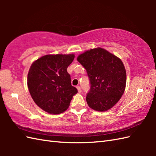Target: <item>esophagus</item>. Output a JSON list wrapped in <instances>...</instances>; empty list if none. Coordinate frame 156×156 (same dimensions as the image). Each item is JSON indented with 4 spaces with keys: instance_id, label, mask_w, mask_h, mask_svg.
<instances>
[{
    "instance_id": "obj_1",
    "label": "esophagus",
    "mask_w": 156,
    "mask_h": 156,
    "mask_svg": "<svg viewBox=\"0 0 156 156\" xmlns=\"http://www.w3.org/2000/svg\"><path fill=\"white\" fill-rule=\"evenodd\" d=\"M76 88H77V90L78 91V92H82V90H81V88L79 87V86H78V87H76Z\"/></svg>"
}]
</instances>
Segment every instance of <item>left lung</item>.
I'll use <instances>...</instances> for the list:
<instances>
[{
	"instance_id": "8db88e82",
	"label": "left lung",
	"mask_w": 156,
	"mask_h": 156,
	"mask_svg": "<svg viewBox=\"0 0 156 156\" xmlns=\"http://www.w3.org/2000/svg\"><path fill=\"white\" fill-rule=\"evenodd\" d=\"M77 60L87 72L90 83L87 104L93 110L107 111L123 94L127 74L120 58L106 49L97 48L79 55Z\"/></svg>"
}]
</instances>
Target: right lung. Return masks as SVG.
<instances>
[{"mask_svg": "<svg viewBox=\"0 0 156 156\" xmlns=\"http://www.w3.org/2000/svg\"><path fill=\"white\" fill-rule=\"evenodd\" d=\"M74 54L45 55L33 62L27 75L29 93L35 103L50 114H60L69 107L78 92L71 85L67 68Z\"/></svg>", "mask_w": 156, "mask_h": 156, "instance_id": "right-lung-1", "label": "right lung"}]
</instances>
